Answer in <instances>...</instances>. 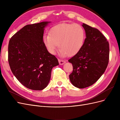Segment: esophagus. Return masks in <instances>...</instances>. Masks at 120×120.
Segmentation results:
<instances>
[{"label": "esophagus", "mask_w": 120, "mask_h": 120, "mask_svg": "<svg viewBox=\"0 0 120 120\" xmlns=\"http://www.w3.org/2000/svg\"><path fill=\"white\" fill-rule=\"evenodd\" d=\"M59 64L60 65H63L64 64V63H66V61L63 60H59Z\"/></svg>", "instance_id": "obj_1"}]
</instances>
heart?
Returning <instances> with one entry per match:
<instances>
[{
  "mask_svg": "<svg viewBox=\"0 0 120 120\" xmlns=\"http://www.w3.org/2000/svg\"><path fill=\"white\" fill-rule=\"evenodd\" d=\"M85 32L82 27L77 23H60L52 27L49 34L42 37L44 45L52 54L56 53L58 44L59 54L61 56H74L82 48Z\"/></svg>",
  "mask_w": 120,
  "mask_h": 120,
  "instance_id": "obj_1",
  "label": "heart"
}]
</instances>
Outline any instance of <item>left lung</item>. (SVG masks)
<instances>
[{"label": "left lung", "mask_w": 120, "mask_h": 120, "mask_svg": "<svg viewBox=\"0 0 120 120\" xmlns=\"http://www.w3.org/2000/svg\"><path fill=\"white\" fill-rule=\"evenodd\" d=\"M82 26L86 36L82 48L68 60L73 66L70 81L79 89L92 86L103 75L108 66L110 50L106 38L99 30L85 23Z\"/></svg>", "instance_id": "obj_1"}]
</instances>
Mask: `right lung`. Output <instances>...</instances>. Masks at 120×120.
I'll return each mask as SVG.
<instances>
[{"instance_id":"1","label":"right lung","mask_w":120,"mask_h":120,"mask_svg":"<svg viewBox=\"0 0 120 120\" xmlns=\"http://www.w3.org/2000/svg\"><path fill=\"white\" fill-rule=\"evenodd\" d=\"M51 22L25 25L14 34L8 45L11 70L21 84L29 89L42 90L48 85L52 68L59 64L45 47V28Z\"/></svg>"}]
</instances>
